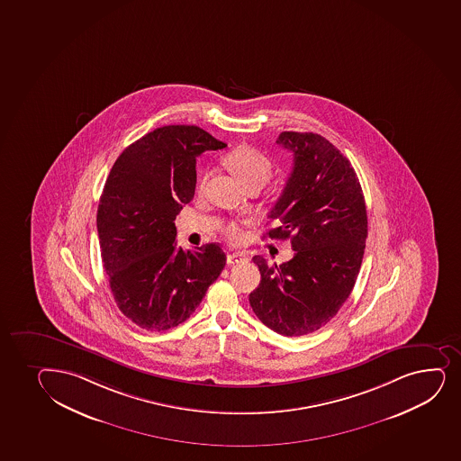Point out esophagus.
<instances>
[{"instance_id":"esophagus-1","label":"esophagus","mask_w":461,"mask_h":461,"mask_svg":"<svg viewBox=\"0 0 461 461\" xmlns=\"http://www.w3.org/2000/svg\"><path fill=\"white\" fill-rule=\"evenodd\" d=\"M249 254L243 253V251H236V253L228 254L227 262L228 265L243 264V262H249Z\"/></svg>"}]
</instances>
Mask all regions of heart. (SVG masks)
<instances>
[{
	"label": "heart",
	"instance_id": "b5f03b06",
	"mask_svg": "<svg viewBox=\"0 0 461 461\" xmlns=\"http://www.w3.org/2000/svg\"><path fill=\"white\" fill-rule=\"evenodd\" d=\"M225 164L230 167V170L233 171L239 182L243 186L253 181H268L269 175H271V160L267 156L262 155L260 151L251 147H238L233 151H230L225 156ZM210 170H205L202 173L201 179H199V188H202L203 182L207 181ZM223 233L230 240L233 242H240L245 238V231H243L242 222H228L223 227Z\"/></svg>",
	"mask_w": 461,
	"mask_h": 461
}]
</instances>
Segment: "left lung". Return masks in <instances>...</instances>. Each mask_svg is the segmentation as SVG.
I'll return each mask as SVG.
<instances>
[{"mask_svg": "<svg viewBox=\"0 0 461 461\" xmlns=\"http://www.w3.org/2000/svg\"><path fill=\"white\" fill-rule=\"evenodd\" d=\"M294 158L284 192L269 212V239H291L293 259L269 265L254 256L260 284L254 314L286 337L321 330L351 294L367 236L366 205L351 162L317 133L282 131L276 140Z\"/></svg>", "mask_w": 461, "mask_h": 461, "instance_id": "obj_1", "label": "left lung"}]
</instances>
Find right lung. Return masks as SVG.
<instances>
[{"label": "right lung", "instance_id": "1", "mask_svg": "<svg viewBox=\"0 0 461 461\" xmlns=\"http://www.w3.org/2000/svg\"><path fill=\"white\" fill-rule=\"evenodd\" d=\"M227 144L196 125H164L129 145L99 199L104 269L121 312L147 331L192 316L227 256L219 243L176 249L175 219L196 188V158Z\"/></svg>", "mask_w": 461, "mask_h": 461}]
</instances>
